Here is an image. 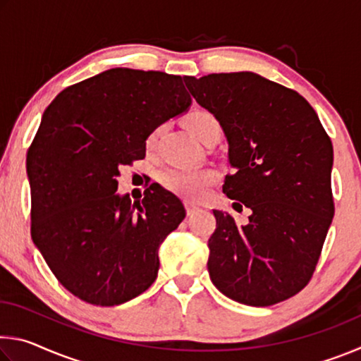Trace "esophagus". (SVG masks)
<instances>
[{
	"mask_svg": "<svg viewBox=\"0 0 361 361\" xmlns=\"http://www.w3.org/2000/svg\"><path fill=\"white\" fill-rule=\"evenodd\" d=\"M186 212H188V216H192L195 212H197V207L195 205H191V204H188L186 205Z\"/></svg>",
	"mask_w": 361,
	"mask_h": 361,
	"instance_id": "34e87169",
	"label": "esophagus"
}]
</instances>
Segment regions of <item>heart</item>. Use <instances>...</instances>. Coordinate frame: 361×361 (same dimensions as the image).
<instances>
[{
    "instance_id": "heart-1",
    "label": "heart",
    "mask_w": 361,
    "mask_h": 361,
    "mask_svg": "<svg viewBox=\"0 0 361 361\" xmlns=\"http://www.w3.org/2000/svg\"><path fill=\"white\" fill-rule=\"evenodd\" d=\"M186 126L195 138L200 142L209 135L212 130L219 129V122L215 116L205 109H197L186 118ZM159 130H154L148 138V145L156 142ZM218 173L213 169H166L159 173V183L167 191L173 192L186 200H202L212 185H215Z\"/></svg>"
}]
</instances>
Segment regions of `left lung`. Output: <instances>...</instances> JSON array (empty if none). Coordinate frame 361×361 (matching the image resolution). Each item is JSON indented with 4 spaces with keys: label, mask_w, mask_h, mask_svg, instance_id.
I'll return each instance as SVG.
<instances>
[{
    "label": "left lung",
    "mask_w": 361,
    "mask_h": 361,
    "mask_svg": "<svg viewBox=\"0 0 361 361\" xmlns=\"http://www.w3.org/2000/svg\"><path fill=\"white\" fill-rule=\"evenodd\" d=\"M186 87L215 116L234 173L223 191L248 223L213 210V285L237 302L266 307L301 291L314 276L334 216L333 145L315 109L296 90L256 73H213Z\"/></svg>",
    "instance_id": "left-lung-1"
}]
</instances>
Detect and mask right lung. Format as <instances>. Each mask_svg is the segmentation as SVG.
Returning <instances> with one entry per match:
<instances>
[{"label":"right lung","mask_w":361,"mask_h":361,"mask_svg":"<svg viewBox=\"0 0 361 361\" xmlns=\"http://www.w3.org/2000/svg\"><path fill=\"white\" fill-rule=\"evenodd\" d=\"M189 105L181 76L111 68L66 87L46 108L27 156L32 239L71 295L111 307L156 280L159 245L186 210L156 183L132 204L116 194V176L145 157L156 127Z\"/></svg>","instance_id":"1"}]
</instances>
